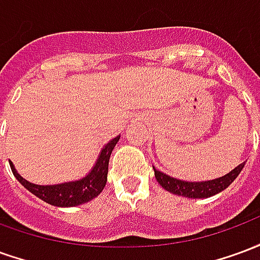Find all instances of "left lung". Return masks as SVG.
Listing matches in <instances>:
<instances>
[{"mask_svg":"<svg viewBox=\"0 0 260 260\" xmlns=\"http://www.w3.org/2000/svg\"><path fill=\"white\" fill-rule=\"evenodd\" d=\"M245 161L237 166L233 171H230L229 174L224 177L216 178L212 181H203V182H186V181L175 180L170 175H166L161 171H158L154 167V177L160 185L163 186L166 191L175 193V195L186 196V198H209L218 193V192L224 191L225 188L231 185V182L238 177L241 170L244 169Z\"/></svg>","mask_w":260,"mask_h":260,"instance_id":"1","label":"left lung"}]
</instances>
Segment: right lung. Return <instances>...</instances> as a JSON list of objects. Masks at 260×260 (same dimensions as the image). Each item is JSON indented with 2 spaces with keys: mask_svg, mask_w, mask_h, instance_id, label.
<instances>
[{
  "mask_svg": "<svg viewBox=\"0 0 260 260\" xmlns=\"http://www.w3.org/2000/svg\"><path fill=\"white\" fill-rule=\"evenodd\" d=\"M118 141L119 136H117L110 143H107L100 153V157L90 173L86 175L85 178L74 181V182H65V184H59V185H36V184H31L25 178H22L16 173L14 164L9 163V166H11V170L16 177V180L19 181L27 191H30L33 195L40 198L42 201L58 207L78 206V205L91 201L104 189L106 182H107L110 156Z\"/></svg>",
  "mask_w": 260,
  "mask_h": 260,
  "instance_id": "add662e5",
  "label": "right lung"
}]
</instances>
